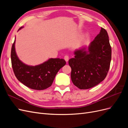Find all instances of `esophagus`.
Here are the masks:
<instances>
[{
    "label": "esophagus",
    "instance_id": "esophagus-1",
    "mask_svg": "<svg viewBox=\"0 0 128 128\" xmlns=\"http://www.w3.org/2000/svg\"><path fill=\"white\" fill-rule=\"evenodd\" d=\"M64 59L66 61L68 62V60H69V56H65L64 57Z\"/></svg>",
    "mask_w": 128,
    "mask_h": 128
}]
</instances>
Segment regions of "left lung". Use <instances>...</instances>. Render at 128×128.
Returning <instances> with one entry per match:
<instances>
[{
    "instance_id": "obj_1",
    "label": "left lung",
    "mask_w": 128,
    "mask_h": 128,
    "mask_svg": "<svg viewBox=\"0 0 128 128\" xmlns=\"http://www.w3.org/2000/svg\"><path fill=\"white\" fill-rule=\"evenodd\" d=\"M86 48L76 50L69 59L71 79L80 89L95 86L106 78L109 70L112 48L107 31L101 28L99 34Z\"/></svg>"
}]
</instances>
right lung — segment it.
I'll return each mask as SVG.
<instances>
[{
    "mask_svg": "<svg viewBox=\"0 0 128 128\" xmlns=\"http://www.w3.org/2000/svg\"><path fill=\"white\" fill-rule=\"evenodd\" d=\"M23 27L18 29H21ZM15 39L11 50V62L17 79L27 87L42 90L51 86L60 69L66 64L63 59L50 58L40 64L29 66L18 59L15 48Z\"/></svg>",
    "mask_w": 128,
    "mask_h": 128,
    "instance_id": "right-lung-1",
    "label": "right lung"
}]
</instances>
